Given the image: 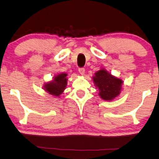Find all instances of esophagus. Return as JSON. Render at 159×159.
<instances>
[{
    "mask_svg": "<svg viewBox=\"0 0 159 159\" xmlns=\"http://www.w3.org/2000/svg\"><path fill=\"white\" fill-rule=\"evenodd\" d=\"M79 72L81 75H84L85 73V68H79Z\"/></svg>",
    "mask_w": 159,
    "mask_h": 159,
    "instance_id": "1",
    "label": "esophagus"
}]
</instances>
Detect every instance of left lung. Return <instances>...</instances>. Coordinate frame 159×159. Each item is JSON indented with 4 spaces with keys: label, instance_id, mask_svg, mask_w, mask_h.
<instances>
[{
    "label": "left lung",
    "instance_id": "left-lung-1",
    "mask_svg": "<svg viewBox=\"0 0 159 159\" xmlns=\"http://www.w3.org/2000/svg\"><path fill=\"white\" fill-rule=\"evenodd\" d=\"M93 80L99 90V96L103 100L112 101L120 93L123 80L113 76L107 70L101 68L95 73Z\"/></svg>",
    "mask_w": 159,
    "mask_h": 159
}]
</instances>
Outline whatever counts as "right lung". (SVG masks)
I'll list each match as a JSON object with an SVG mask.
<instances>
[{"mask_svg":"<svg viewBox=\"0 0 159 159\" xmlns=\"http://www.w3.org/2000/svg\"><path fill=\"white\" fill-rule=\"evenodd\" d=\"M67 74L65 73H58L51 81L45 84L43 89L46 92L53 96L59 97L66 89L67 85Z\"/></svg>","mask_w":159,"mask_h":159,"instance_id":"1","label":"right lung"}]
</instances>
